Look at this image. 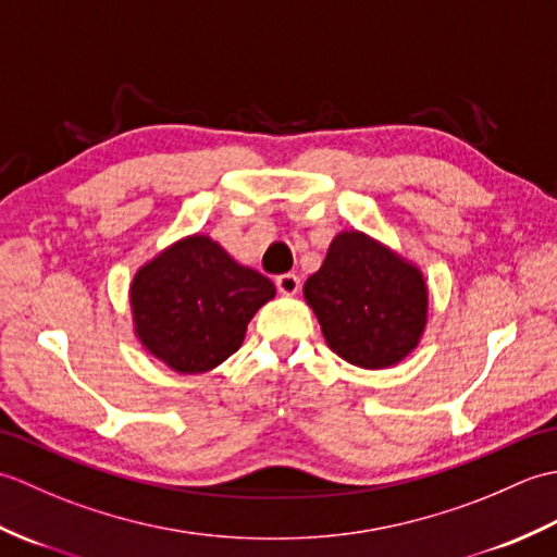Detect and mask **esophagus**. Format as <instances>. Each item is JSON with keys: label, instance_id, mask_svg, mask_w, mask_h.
I'll return each mask as SVG.
<instances>
[{"label": "esophagus", "instance_id": "1", "mask_svg": "<svg viewBox=\"0 0 557 557\" xmlns=\"http://www.w3.org/2000/svg\"><path fill=\"white\" fill-rule=\"evenodd\" d=\"M275 285H277L280 294H287V297H292V294H297L301 289L299 277L292 275V272H285V275H277L275 277Z\"/></svg>", "mask_w": 557, "mask_h": 557}]
</instances>
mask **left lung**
Masks as SVG:
<instances>
[{
    "label": "left lung",
    "mask_w": 557,
    "mask_h": 557,
    "mask_svg": "<svg viewBox=\"0 0 557 557\" xmlns=\"http://www.w3.org/2000/svg\"><path fill=\"white\" fill-rule=\"evenodd\" d=\"M327 347L361 369H385L419 345L429 315L423 275L361 232H342L306 280Z\"/></svg>",
    "instance_id": "8db88e82"
}]
</instances>
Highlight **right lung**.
I'll list each match as a JSON object with an SVG mask.
<instances>
[{
    "label": "right lung",
    "instance_id": "1",
    "mask_svg": "<svg viewBox=\"0 0 557 557\" xmlns=\"http://www.w3.org/2000/svg\"><path fill=\"white\" fill-rule=\"evenodd\" d=\"M272 297L265 275L208 236H186L136 272V335L170 369L203 373L242 347L248 321Z\"/></svg>",
    "mask_w": 557,
    "mask_h": 557
}]
</instances>
